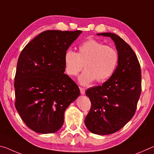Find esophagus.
<instances>
[{
  "label": "esophagus",
  "mask_w": 154,
  "mask_h": 154,
  "mask_svg": "<svg viewBox=\"0 0 154 154\" xmlns=\"http://www.w3.org/2000/svg\"><path fill=\"white\" fill-rule=\"evenodd\" d=\"M79 89H80V92H81V94H84L85 92V88L80 87V88H79Z\"/></svg>",
  "instance_id": "34e87169"
}]
</instances>
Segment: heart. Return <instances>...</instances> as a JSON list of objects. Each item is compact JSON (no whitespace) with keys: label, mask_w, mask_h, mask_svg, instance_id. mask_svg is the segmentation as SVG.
Listing matches in <instances>:
<instances>
[{"label":"heart","mask_w":154,"mask_h":154,"mask_svg":"<svg viewBox=\"0 0 154 154\" xmlns=\"http://www.w3.org/2000/svg\"><path fill=\"white\" fill-rule=\"evenodd\" d=\"M64 60L65 71L70 76H76L84 65L85 71L79 80L86 85L94 80L101 83L109 79L118 66L119 54L113 47L90 38L81 44L77 53L71 49L66 51Z\"/></svg>","instance_id":"1"}]
</instances>
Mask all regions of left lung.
Instances as JSON below:
<instances>
[{
  "label": "left lung",
  "mask_w": 154,
  "mask_h": 154,
  "mask_svg": "<svg viewBox=\"0 0 154 154\" xmlns=\"http://www.w3.org/2000/svg\"><path fill=\"white\" fill-rule=\"evenodd\" d=\"M97 35L111 38L119 54L112 76L85 92L92 104L85 126L94 134L105 135L118 131L134 116L141 92V70L133 49L120 36L111 32Z\"/></svg>",
  "instance_id": "obj_1"
}]
</instances>
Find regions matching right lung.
Instances as JSON below:
<instances>
[{
  "label": "right lung",
  "mask_w": 154,
  "mask_h": 154,
  "mask_svg": "<svg viewBox=\"0 0 154 154\" xmlns=\"http://www.w3.org/2000/svg\"><path fill=\"white\" fill-rule=\"evenodd\" d=\"M82 31L46 30L21 52L15 76V106L36 132L54 133L64 123L66 109L80 94L64 74V54Z\"/></svg>",
  "instance_id": "1"
}]
</instances>
